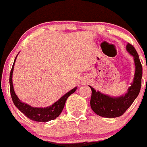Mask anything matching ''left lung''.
<instances>
[{
  "mask_svg": "<svg viewBox=\"0 0 147 147\" xmlns=\"http://www.w3.org/2000/svg\"><path fill=\"white\" fill-rule=\"evenodd\" d=\"M126 50L134 56L136 70L133 83L125 95L120 97L109 96L101 94L99 91H96L94 88L89 86L91 89V97L90 101L91 107L93 111L100 117L115 118L123 115L125 111L130 107L140 92L142 77V63L136 49L131 44L127 43Z\"/></svg>",
  "mask_w": 147,
  "mask_h": 147,
  "instance_id": "8db88e82",
  "label": "left lung"
}]
</instances>
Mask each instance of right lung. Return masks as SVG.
Returning a JSON list of instances; mask_svg holds the SVG:
<instances>
[{"mask_svg":"<svg viewBox=\"0 0 147 147\" xmlns=\"http://www.w3.org/2000/svg\"><path fill=\"white\" fill-rule=\"evenodd\" d=\"M16 61V59H15ZM15 61L13 64L12 69H11V74H10V78H9V83H10V91H11V98H12L13 102L14 105L24 114L26 117L30 119L33 120L34 121H38V122H47V121H51V120H53L57 118L59 115L61 114V111H63V107H64L65 103H66V99L68 97L74 93L76 90V87L71 90L68 93H66L64 96L61 97L59 101L55 102L52 106L49 107H46V108H34L28 105V104H25L22 102L16 94H15L14 91L13 86V82H12V75H13V66L14 63H15Z\"/></svg>","mask_w":147,"mask_h":147,"instance_id":"1","label":"right lung"}]
</instances>
